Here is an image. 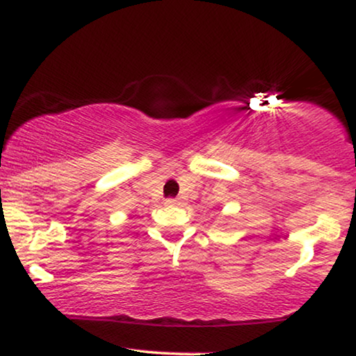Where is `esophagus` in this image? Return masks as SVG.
Instances as JSON below:
<instances>
[{"label": "esophagus", "mask_w": 356, "mask_h": 356, "mask_svg": "<svg viewBox=\"0 0 356 356\" xmlns=\"http://www.w3.org/2000/svg\"><path fill=\"white\" fill-rule=\"evenodd\" d=\"M178 202H179L178 197H168L167 201H165V204H167V206H177Z\"/></svg>", "instance_id": "34e87169"}]
</instances>
